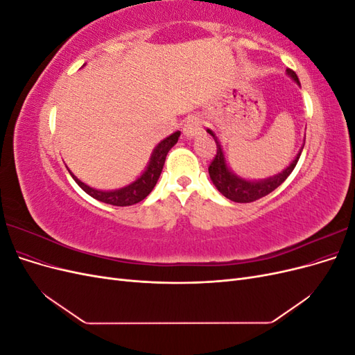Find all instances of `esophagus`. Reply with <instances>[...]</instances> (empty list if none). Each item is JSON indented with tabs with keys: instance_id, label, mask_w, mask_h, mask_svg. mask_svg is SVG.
<instances>
[{
	"instance_id": "obj_1",
	"label": "esophagus",
	"mask_w": 355,
	"mask_h": 355,
	"mask_svg": "<svg viewBox=\"0 0 355 355\" xmlns=\"http://www.w3.org/2000/svg\"><path fill=\"white\" fill-rule=\"evenodd\" d=\"M201 135V124L197 118H189L184 125V136L185 137H194Z\"/></svg>"
}]
</instances>
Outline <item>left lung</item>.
<instances>
[{
  "label": "left lung",
  "mask_w": 355,
  "mask_h": 355,
  "mask_svg": "<svg viewBox=\"0 0 355 355\" xmlns=\"http://www.w3.org/2000/svg\"><path fill=\"white\" fill-rule=\"evenodd\" d=\"M286 73L288 75L290 78H292L297 85H300L297 75L292 71V69H286ZM207 133L214 139V142H216V155H214L211 164L209 166V175L210 179L213 182V185L216 187V189L220 192L223 197H227L228 200L234 201V202H252L259 200L265 196L270 194L275 188L280 187L283 182L288 178V175L292 173L293 168L297 164V159L302 154V148L299 149L297 155L295 157V159L290 163L283 171L280 173H277L274 176L270 178H265V179H259V180H250V179H245L239 176L237 173H234V171L230 168L228 163H227V158H225V153H223V148L219 142L218 136L214 135L210 128H207Z\"/></svg>",
  "instance_id": "obj_1"
}]
</instances>
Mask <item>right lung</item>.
<instances>
[{
    "mask_svg": "<svg viewBox=\"0 0 355 355\" xmlns=\"http://www.w3.org/2000/svg\"><path fill=\"white\" fill-rule=\"evenodd\" d=\"M180 136V132H175L173 135H170L168 137L163 139L155 148L151 154V158H149V163L146 164L145 170L142 171V175L137 179H135L132 184H128L123 188L118 189H111V191H103V189H96L89 185H85L84 182H81L77 176H75L72 171L68 168L71 176L73 180L77 182L78 187L87 192V194L96 200H99L102 202L111 204V206H132V204H136L139 201H142L149 196V192L154 189L157 185V180L163 171V166L168 151L178 144V139Z\"/></svg>",
    "mask_w": 355,
    "mask_h": 355,
    "instance_id": "right-lung-1",
    "label": "right lung"
}]
</instances>
